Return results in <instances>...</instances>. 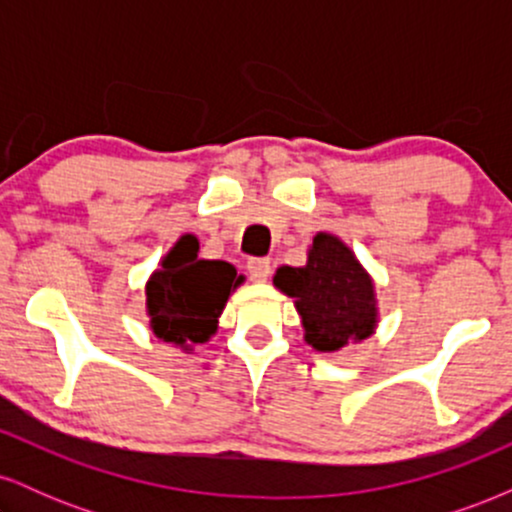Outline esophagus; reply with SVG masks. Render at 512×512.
Here are the masks:
<instances>
[{
    "instance_id": "obj_1",
    "label": "esophagus",
    "mask_w": 512,
    "mask_h": 512,
    "mask_svg": "<svg viewBox=\"0 0 512 512\" xmlns=\"http://www.w3.org/2000/svg\"><path fill=\"white\" fill-rule=\"evenodd\" d=\"M248 272L252 276V281L260 284V281L269 279V274H272V264H269V260H260V257H257V260L248 262Z\"/></svg>"
}]
</instances>
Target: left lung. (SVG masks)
I'll return each mask as SVG.
<instances>
[{"label": "left lung", "mask_w": 512, "mask_h": 512, "mask_svg": "<svg viewBox=\"0 0 512 512\" xmlns=\"http://www.w3.org/2000/svg\"><path fill=\"white\" fill-rule=\"evenodd\" d=\"M274 286L293 298L301 315L303 339L322 354L358 344L378 330L380 310L375 281L354 250L334 233L320 231L303 267L276 269Z\"/></svg>", "instance_id": "8db88e82"}]
</instances>
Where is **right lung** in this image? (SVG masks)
<instances>
[{
    "label": "right lung",
    "mask_w": 512,
    "mask_h": 512,
    "mask_svg": "<svg viewBox=\"0 0 512 512\" xmlns=\"http://www.w3.org/2000/svg\"><path fill=\"white\" fill-rule=\"evenodd\" d=\"M192 233L178 238L146 281V315L154 337L192 354L219 330L231 293L245 281L223 260H202Z\"/></svg>",
    "instance_id": "add662e5"
}]
</instances>
